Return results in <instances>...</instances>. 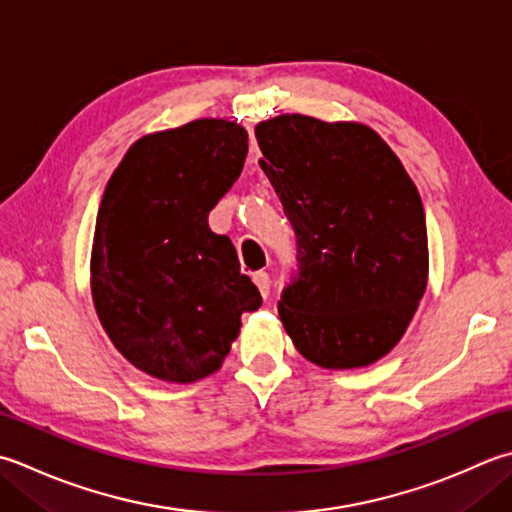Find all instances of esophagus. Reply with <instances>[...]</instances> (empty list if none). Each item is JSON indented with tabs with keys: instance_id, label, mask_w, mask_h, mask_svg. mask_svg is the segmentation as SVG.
Returning <instances> with one entry per match:
<instances>
[{
	"instance_id": "obj_1",
	"label": "esophagus",
	"mask_w": 512,
	"mask_h": 512,
	"mask_svg": "<svg viewBox=\"0 0 512 512\" xmlns=\"http://www.w3.org/2000/svg\"><path fill=\"white\" fill-rule=\"evenodd\" d=\"M253 282L257 284L259 293H262V297H268L270 295V277L268 273H264V270H259V273L253 275Z\"/></svg>"
}]
</instances>
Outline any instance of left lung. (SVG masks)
Segmentation results:
<instances>
[{
    "label": "left lung",
    "mask_w": 512,
    "mask_h": 512,
    "mask_svg": "<svg viewBox=\"0 0 512 512\" xmlns=\"http://www.w3.org/2000/svg\"><path fill=\"white\" fill-rule=\"evenodd\" d=\"M259 166L297 237L279 319L308 362L344 370L388 355L428 282L422 197L373 128L279 115L255 126Z\"/></svg>",
    "instance_id": "left-lung-1"
}]
</instances>
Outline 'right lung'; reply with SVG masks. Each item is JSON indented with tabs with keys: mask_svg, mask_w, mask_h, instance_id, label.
Wrapping results in <instances>:
<instances>
[{
	"mask_svg": "<svg viewBox=\"0 0 512 512\" xmlns=\"http://www.w3.org/2000/svg\"><path fill=\"white\" fill-rule=\"evenodd\" d=\"M244 126L195 119L128 148L97 213L90 290L115 348L142 373L190 384L215 373L262 295L208 213L242 175Z\"/></svg>",
	"mask_w": 512,
	"mask_h": 512,
	"instance_id": "right-lung-1",
	"label": "right lung"
}]
</instances>
